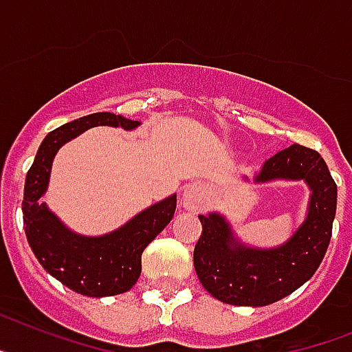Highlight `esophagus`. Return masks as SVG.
<instances>
[{"label": "esophagus", "mask_w": 352, "mask_h": 352, "mask_svg": "<svg viewBox=\"0 0 352 352\" xmlns=\"http://www.w3.org/2000/svg\"><path fill=\"white\" fill-rule=\"evenodd\" d=\"M182 203L183 207L190 212L201 210V208L205 207V203H207V190H205V187H201V185H197V183L188 185V187L185 188V192H183Z\"/></svg>", "instance_id": "obj_1"}]
</instances>
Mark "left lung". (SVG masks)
Returning <instances> with one entry per match:
<instances>
[{
    "label": "left lung",
    "instance_id": "obj_1",
    "mask_svg": "<svg viewBox=\"0 0 352 352\" xmlns=\"http://www.w3.org/2000/svg\"><path fill=\"white\" fill-rule=\"evenodd\" d=\"M248 182V178H243ZM277 179L309 187L307 212L292 237L274 248L250 246L219 212L199 216L194 268L203 287L232 306H268L307 283L327 252L336 214V183L316 151L293 144L266 160L254 183Z\"/></svg>",
    "mask_w": 352,
    "mask_h": 352
}]
</instances>
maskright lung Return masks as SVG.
Wrapping results in <instances>:
<instances>
[{
  "label": "right lung",
  "mask_w": 352,
  "mask_h": 352,
  "mask_svg": "<svg viewBox=\"0 0 352 352\" xmlns=\"http://www.w3.org/2000/svg\"><path fill=\"white\" fill-rule=\"evenodd\" d=\"M97 126L133 131L140 122L102 111L50 131L26 174L23 225L32 252L52 277L86 297H113L136 284L142 272V252L173 219L176 194L144 208L117 230L104 235H82L68 228L41 197L48 190L57 151Z\"/></svg>",
  "instance_id": "add662e5"
}]
</instances>
